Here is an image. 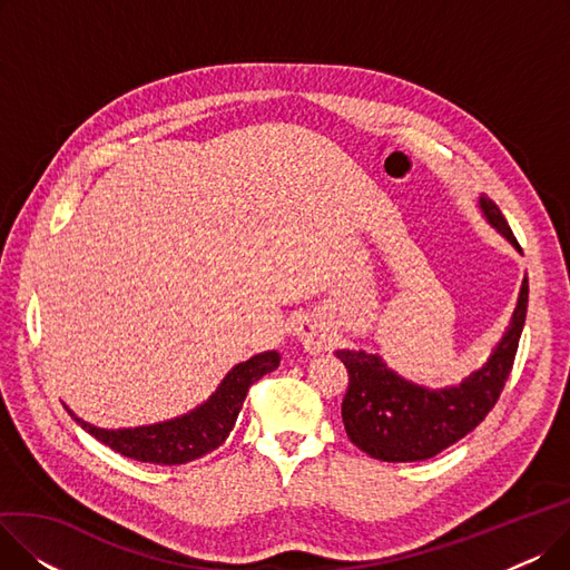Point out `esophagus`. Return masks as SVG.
Here are the masks:
<instances>
[{
    "instance_id": "esophagus-1",
    "label": "esophagus",
    "mask_w": 570,
    "mask_h": 570,
    "mask_svg": "<svg viewBox=\"0 0 570 570\" xmlns=\"http://www.w3.org/2000/svg\"><path fill=\"white\" fill-rule=\"evenodd\" d=\"M295 335L309 353H321L325 348H331V342H333L331 331H327V327L316 318L301 321V325L295 327Z\"/></svg>"
}]
</instances>
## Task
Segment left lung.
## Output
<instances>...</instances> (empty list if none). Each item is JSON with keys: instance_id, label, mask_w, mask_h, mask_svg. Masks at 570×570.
<instances>
[{"instance_id": "8db88e82", "label": "left lung", "mask_w": 570, "mask_h": 570, "mask_svg": "<svg viewBox=\"0 0 570 570\" xmlns=\"http://www.w3.org/2000/svg\"><path fill=\"white\" fill-rule=\"evenodd\" d=\"M485 219L518 252V239L501 209L488 196L478 200ZM529 282L524 277L511 325L492 351L490 361L460 385H415L365 351H337L348 370V391L342 402V421L348 439L363 453L383 462H417L445 451L485 421L513 370L527 318Z\"/></svg>"}]
</instances>
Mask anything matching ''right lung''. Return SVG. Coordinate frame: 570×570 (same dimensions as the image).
<instances>
[{"label": "right lung", "instance_id": "right-lung-1", "mask_svg": "<svg viewBox=\"0 0 570 570\" xmlns=\"http://www.w3.org/2000/svg\"><path fill=\"white\" fill-rule=\"evenodd\" d=\"M279 361L282 355L277 351H265L249 357L247 363L235 365L226 374V379L219 383V387L207 402L185 415L157 425H142L134 430H101L85 423L73 411H67L85 432L112 448L119 455L149 464H187L213 453L215 448L226 441L249 387L263 374L277 370Z\"/></svg>", "mask_w": 570, "mask_h": 570}]
</instances>
